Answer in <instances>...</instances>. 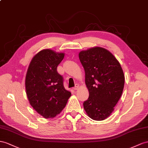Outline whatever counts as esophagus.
Instances as JSON below:
<instances>
[{
    "mask_svg": "<svg viewBox=\"0 0 148 148\" xmlns=\"http://www.w3.org/2000/svg\"><path fill=\"white\" fill-rule=\"evenodd\" d=\"M74 90H77V89H79V85L78 84H76V85H75V87H74V88H73Z\"/></svg>",
    "mask_w": 148,
    "mask_h": 148,
    "instance_id": "1",
    "label": "esophagus"
}]
</instances>
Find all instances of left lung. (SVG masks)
Returning <instances> with one entry per match:
<instances>
[{"label":"left lung","mask_w":148,"mask_h":148,"mask_svg":"<svg viewBox=\"0 0 148 148\" xmlns=\"http://www.w3.org/2000/svg\"><path fill=\"white\" fill-rule=\"evenodd\" d=\"M79 58L85 71V82L89 93L83 103L93 120L106 119L122 95L124 75L120 63L111 52L101 47L82 51Z\"/></svg>","instance_id":"obj_1"}]
</instances>
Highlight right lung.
Segmentation results:
<instances>
[{
  "label": "right lung",
  "instance_id": "obj_1",
  "mask_svg": "<svg viewBox=\"0 0 148 148\" xmlns=\"http://www.w3.org/2000/svg\"><path fill=\"white\" fill-rule=\"evenodd\" d=\"M65 54L43 49L33 57L25 75L27 97L31 106L45 119L53 118L65 108L71 96L57 71Z\"/></svg>",
  "mask_w": 148,
  "mask_h": 148
}]
</instances>
